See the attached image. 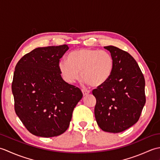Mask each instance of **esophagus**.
I'll return each instance as SVG.
<instances>
[{"label": "esophagus", "instance_id": "1", "mask_svg": "<svg viewBox=\"0 0 160 160\" xmlns=\"http://www.w3.org/2000/svg\"><path fill=\"white\" fill-rule=\"evenodd\" d=\"M82 93H83V96H87V95L89 94L90 93V91L89 90H87V89H82Z\"/></svg>", "mask_w": 160, "mask_h": 160}]
</instances>
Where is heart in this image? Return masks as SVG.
<instances>
[{"label": "heart", "instance_id": "1", "mask_svg": "<svg viewBox=\"0 0 160 160\" xmlns=\"http://www.w3.org/2000/svg\"><path fill=\"white\" fill-rule=\"evenodd\" d=\"M114 62L111 54L92 49H80L71 52L67 60H61L58 67L63 78L74 82L81 77L92 87H99L107 82L113 72Z\"/></svg>", "mask_w": 160, "mask_h": 160}]
</instances>
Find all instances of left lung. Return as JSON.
Segmentation results:
<instances>
[{"instance_id":"1","label":"left lung","mask_w":160,"mask_h":160,"mask_svg":"<svg viewBox=\"0 0 160 160\" xmlns=\"http://www.w3.org/2000/svg\"><path fill=\"white\" fill-rule=\"evenodd\" d=\"M113 57L110 78L93 90L96 104L94 113L102 130L120 132L138 121L146 103L145 80L135 60L114 46L104 47Z\"/></svg>"}]
</instances>
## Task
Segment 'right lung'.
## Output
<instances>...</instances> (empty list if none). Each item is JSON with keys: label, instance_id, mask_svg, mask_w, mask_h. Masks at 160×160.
Segmentation results:
<instances>
[{"label": "right lung", "instance_id": "1", "mask_svg": "<svg viewBox=\"0 0 160 160\" xmlns=\"http://www.w3.org/2000/svg\"><path fill=\"white\" fill-rule=\"evenodd\" d=\"M67 45L38 47L16 64L12 90L16 115L36 136H58L67 131L83 96L78 87L61 77L58 64Z\"/></svg>", "mask_w": 160, "mask_h": 160}]
</instances>
